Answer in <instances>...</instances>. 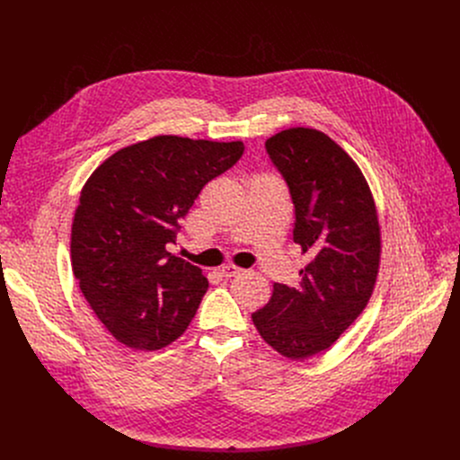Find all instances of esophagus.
I'll list each match as a JSON object with an SVG mask.
<instances>
[{"label":"esophagus","instance_id":"1","mask_svg":"<svg viewBox=\"0 0 460 460\" xmlns=\"http://www.w3.org/2000/svg\"><path fill=\"white\" fill-rule=\"evenodd\" d=\"M220 273H222V277H226V279H231V277H236V275H240V273H242V270H240L238 266H233V264H226V266H222Z\"/></svg>","mask_w":460,"mask_h":460}]
</instances>
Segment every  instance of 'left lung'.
Here are the masks:
<instances>
[{
    "label": "left lung",
    "instance_id": "left-lung-1",
    "mask_svg": "<svg viewBox=\"0 0 460 460\" xmlns=\"http://www.w3.org/2000/svg\"><path fill=\"white\" fill-rule=\"evenodd\" d=\"M266 149L295 204L293 240L311 260L298 286H273L252 322L275 351L304 360L332 348L367 305L382 251L378 213L360 167L322 130H280Z\"/></svg>",
    "mask_w": 460,
    "mask_h": 460
}]
</instances>
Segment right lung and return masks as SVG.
Listing matches in <instances>:
<instances>
[{
    "mask_svg": "<svg viewBox=\"0 0 460 460\" xmlns=\"http://www.w3.org/2000/svg\"><path fill=\"white\" fill-rule=\"evenodd\" d=\"M242 155V142L162 135L116 151L85 181L73 273L118 342L156 351L187 330L209 282L169 245L204 185Z\"/></svg>",
    "mask_w": 460,
    "mask_h": 460,
    "instance_id": "add662e5",
    "label": "right lung"
}]
</instances>
